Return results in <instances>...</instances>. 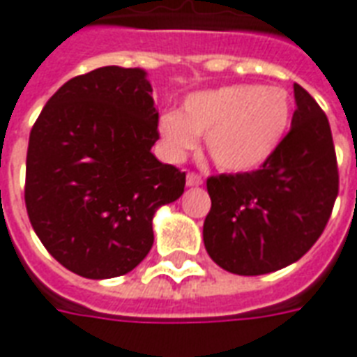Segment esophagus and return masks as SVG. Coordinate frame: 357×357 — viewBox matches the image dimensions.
I'll list each match as a JSON object with an SVG mask.
<instances>
[{"mask_svg":"<svg viewBox=\"0 0 357 357\" xmlns=\"http://www.w3.org/2000/svg\"><path fill=\"white\" fill-rule=\"evenodd\" d=\"M186 184L188 186H199V184H204V178L198 173H188L186 174Z\"/></svg>","mask_w":357,"mask_h":357,"instance_id":"1","label":"esophagus"}]
</instances>
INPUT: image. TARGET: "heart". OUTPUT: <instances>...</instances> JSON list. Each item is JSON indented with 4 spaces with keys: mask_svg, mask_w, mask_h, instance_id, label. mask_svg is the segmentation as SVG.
<instances>
[{
    "mask_svg": "<svg viewBox=\"0 0 357 357\" xmlns=\"http://www.w3.org/2000/svg\"><path fill=\"white\" fill-rule=\"evenodd\" d=\"M292 121V102L282 88L232 84L190 93L183 111L158 119L167 155L183 159L206 136L215 165L231 173L261 167L279 150Z\"/></svg>",
    "mask_w": 357,
    "mask_h": 357,
    "instance_id": "1",
    "label": "heart"
}]
</instances>
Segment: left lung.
Wrapping results in <instances>:
<instances>
[{
	"label": "left lung",
	"instance_id": "1",
	"mask_svg": "<svg viewBox=\"0 0 357 357\" xmlns=\"http://www.w3.org/2000/svg\"><path fill=\"white\" fill-rule=\"evenodd\" d=\"M294 98L292 126L264 165L207 178L204 244L225 271L252 277L294 264L333 213L338 167L327 115L300 84Z\"/></svg>",
	"mask_w": 357,
	"mask_h": 357
}]
</instances>
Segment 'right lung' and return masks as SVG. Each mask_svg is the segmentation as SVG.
Masks as SVG:
<instances>
[{"label": "right lung", "instance_id": "1", "mask_svg": "<svg viewBox=\"0 0 357 357\" xmlns=\"http://www.w3.org/2000/svg\"><path fill=\"white\" fill-rule=\"evenodd\" d=\"M151 84L142 69L102 67L53 93L30 130L24 202L45 250L86 279L132 271L153 244L158 207L186 173L155 159Z\"/></svg>", "mask_w": 357, "mask_h": 357}]
</instances>
